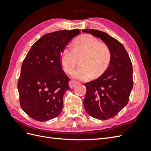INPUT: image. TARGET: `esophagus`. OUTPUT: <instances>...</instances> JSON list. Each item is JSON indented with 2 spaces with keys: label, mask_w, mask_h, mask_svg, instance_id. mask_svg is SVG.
Instances as JSON below:
<instances>
[{
  "label": "esophagus",
  "mask_w": 151,
  "mask_h": 151,
  "mask_svg": "<svg viewBox=\"0 0 151 151\" xmlns=\"http://www.w3.org/2000/svg\"><path fill=\"white\" fill-rule=\"evenodd\" d=\"M78 84V82L75 81H69V87H70V88H71V89L75 88V86L76 85H77Z\"/></svg>",
  "instance_id": "esophagus-1"
}]
</instances>
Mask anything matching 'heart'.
<instances>
[{
	"label": "heart",
	"mask_w": 151,
	"mask_h": 151,
	"mask_svg": "<svg viewBox=\"0 0 151 151\" xmlns=\"http://www.w3.org/2000/svg\"><path fill=\"white\" fill-rule=\"evenodd\" d=\"M81 57V66L74 70L71 75L75 78L88 80L93 75L97 77L106 71L110 65L111 52L108 45L100 43L91 35H83L75 40L73 47L68 45L62 51L60 59L65 71L71 72L78 58Z\"/></svg>",
	"instance_id": "1"
}]
</instances>
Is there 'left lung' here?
Masks as SVG:
<instances>
[{
  "instance_id": "1",
  "label": "left lung",
  "mask_w": 151,
  "mask_h": 151,
  "mask_svg": "<svg viewBox=\"0 0 151 151\" xmlns=\"http://www.w3.org/2000/svg\"><path fill=\"white\" fill-rule=\"evenodd\" d=\"M82 31L100 38L111 50V61L106 70L97 79L85 84L84 99V108L90 116L107 120L129 102L133 88L132 62L123 45L116 39L98 30Z\"/></svg>"
}]
</instances>
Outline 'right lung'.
Wrapping results in <instances>:
<instances>
[{"mask_svg":"<svg viewBox=\"0 0 151 151\" xmlns=\"http://www.w3.org/2000/svg\"><path fill=\"white\" fill-rule=\"evenodd\" d=\"M80 33L75 29L45 34L23 60L17 83L19 101L22 110L34 120L49 121L62 111L70 78L62 70L61 53Z\"/></svg>","mask_w":151,"mask_h":151,"instance_id":"obj_1","label":"right lung"}]
</instances>
